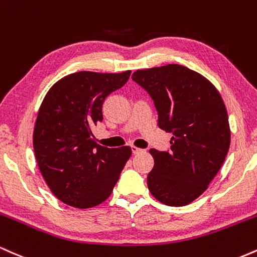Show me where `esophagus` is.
Listing matches in <instances>:
<instances>
[{
    "label": "esophagus",
    "instance_id": "obj_1",
    "mask_svg": "<svg viewBox=\"0 0 257 257\" xmlns=\"http://www.w3.org/2000/svg\"><path fill=\"white\" fill-rule=\"evenodd\" d=\"M131 148H132V152H134V154H138V153L143 152V149L138 148V147H136V146H131Z\"/></svg>",
    "mask_w": 257,
    "mask_h": 257
}]
</instances>
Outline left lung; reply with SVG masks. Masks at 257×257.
I'll use <instances>...</instances> for the list:
<instances>
[{
	"label": "left lung",
	"instance_id": "obj_1",
	"mask_svg": "<svg viewBox=\"0 0 257 257\" xmlns=\"http://www.w3.org/2000/svg\"><path fill=\"white\" fill-rule=\"evenodd\" d=\"M132 80L154 100L158 126L172 132L171 151H149L154 159L147 177L149 192L165 205H188L206 191L228 153L223 99L206 77L183 65L136 70Z\"/></svg>",
	"mask_w": 257,
	"mask_h": 257
}]
</instances>
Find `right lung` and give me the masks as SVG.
<instances>
[{
  "label": "right lung",
  "instance_id": "1",
  "mask_svg": "<svg viewBox=\"0 0 257 257\" xmlns=\"http://www.w3.org/2000/svg\"><path fill=\"white\" fill-rule=\"evenodd\" d=\"M130 75L131 70L69 74L43 98L34 127V152L48 188L66 205L88 209L102 204L131 158V147L106 148L92 135L103 120L105 98Z\"/></svg>",
  "mask_w": 257,
  "mask_h": 257
}]
</instances>
